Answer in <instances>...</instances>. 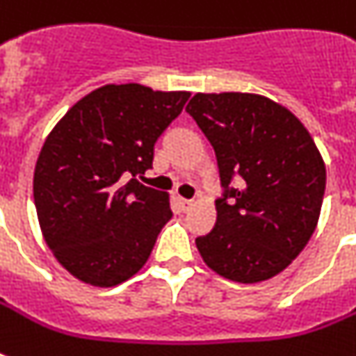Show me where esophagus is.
I'll list each match as a JSON object with an SVG mask.
<instances>
[{"instance_id": "esophagus-1", "label": "esophagus", "mask_w": 356, "mask_h": 356, "mask_svg": "<svg viewBox=\"0 0 356 356\" xmlns=\"http://www.w3.org/2000/svg\"><path fill=\"white\" fill-rule=\"evenodd\" d=\"M177 203L181 205V209H183L184 212L190 211L192 207H194V201L192 200H184V197H177Z\"/></svg>"}]
</instances>
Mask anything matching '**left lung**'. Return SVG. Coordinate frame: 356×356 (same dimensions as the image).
Listing matches in <instances>:
<instances>
[{"instance_id": "8db88e82", "label": "left lung", "mask_w": 356, "mask_h": 356, "mask_svg": "<svg viewBox=\"0 0 356 356\" xmlns=\"http://www.w3.org/2000/svg\"><path fill=\"white\" fill-rule=\"evenodd\" d=\"M186 113L214 147L227 188L214 229L195 238L201 259L229 281H268L292 264L318 225L323 156L298 116L266 96L200 92ZM233 177L238 186L229 189Z\"/></svg>"}]
</instances>
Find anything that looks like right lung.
<instances>
[{
    "mask_svg": "<svg viewBox=\"0 0 356 356\" xmlns=\"http://www.w3.org/2000/svg\"><path fill=\"white\" fill-rule=\"evenodd\" d=\"M190 92L99 86L47 134L33 194L42 236L75 279L111 288L142 270L170 222V195L138 183Z\"/></svg>",
    "mask_w": 356,
    "mask_h": 356,
    "instance_id": "obj_1",
    "label": "right lung"
}]
</instances>
